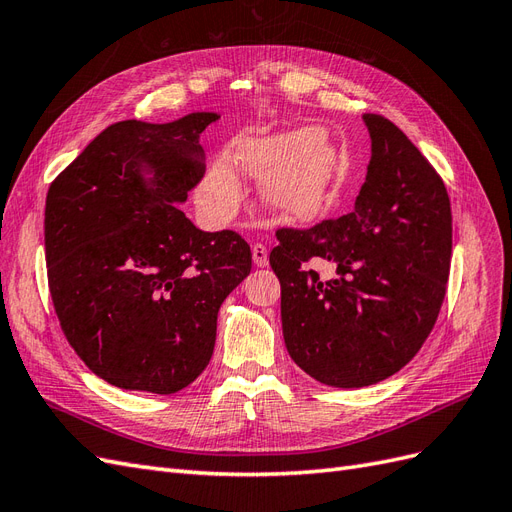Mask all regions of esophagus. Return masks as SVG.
<instances>
[{
  "instance_id": "34e87169",
  "label": "esophagus",
  "mask_w": 512,
  "mask_h": 512,
  "mask_svg": "<svg viewBox=\"0 0 512 512\" xmlns=\"http://www.w3.org/2000/svg\"><path fill=\"white\" fill-rule=\"evenodd\" d=\"M252 260H254L256 267H267V265H269V252H267V247L262 245V243H254V245H252Z\"/></svg>"
}]
</instances>
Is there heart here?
<instances>
[{
    "mask_svg": "<svg viewBox=\"0 0 512 512\" xmlns=\"http://www.w3.org/2000/svg\"><path fill=\"white\" fill-rule=\"evenodd\" d=\"M230 162L247 175H260V196L284 218L312 220L329 207L339 151L327 132L290 130L243 138ZM241 181L228 162H215L196 194L198 209L211 222H224L241 203Z\"/></svg>",
    "mask_w": 512,
    "mask_h": 512,
    "instance_id": "1",
    "label": "heart"
}]
</instances>
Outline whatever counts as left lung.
Returning a JSON list of instances; mask_svg holds the SVG:
<instances>
[{
	"label": "left lung",
	"mask_w": 512,
	"mask_h": 512,
	"mask_svg": "<svg viewBox=\"0 0 512 512\" xmlns=\"http://www.w3.org/2000/svg\"><path fill=\"white\" fill-rule=\"evenodd\" d=\"M363 121L371 160L354 211L280 228L269 256L288 354L337 389L376 384L410 363L438 320L453 254L440 175L393 121ZM312 261H331L336 277L322 281Z\"/></svg>",
	"instance_id": "obj_1"
}]
</instances>
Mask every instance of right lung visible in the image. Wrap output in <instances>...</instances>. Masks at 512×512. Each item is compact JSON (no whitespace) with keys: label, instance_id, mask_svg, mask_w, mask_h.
Wrapping results in <instances>:
<instances>
[{"label":"right lung","instance_id":"right-lung-1","mask_svg":"<svg viewBox=\"0 0 512 512\" xmlns=\"http://www.w3.org/2000/svg\"><path fill=\"white\" fill-rule=\"evenodd\" d=\"M218 113L117 121L46 194L44 256L61 331L96 376L170 395L209 365L218 312L252 269L237 232L177 207L205 175L200 134Z\"/></svg>","mask_w":512,"mask_h":512}]
</instances>
